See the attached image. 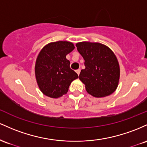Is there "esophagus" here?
Masks as SVG:
<instances>
[{"label": "esophagus", "instance_id": "34e87169", "mask_svg": "<svg viewBox=\"0 0 147 147\" xmlns=\"http://www.w3.org/2000/svg\"><path fill=\"white\" fill-rule=\"evenodd\" d=\"M76 71V73L78 74V75H79V74H80V69H77V70Z\"/></svg>", "mask_w": 147, "mask_h": 147}]
</instances>
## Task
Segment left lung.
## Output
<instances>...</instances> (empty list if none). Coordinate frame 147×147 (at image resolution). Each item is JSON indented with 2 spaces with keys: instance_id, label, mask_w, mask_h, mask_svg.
Wrapping results in <instances>:
<instances>
[{
  "instance_id": "left-lung-1",
  "label": "left lung",
  "mask_w": 147,
  "mask_h": 147,
  "mask_svg": "<svg viewBox=\"0 0 147 147\" xmlns=\"http://www.w3.org/2000/svg\"><path fill=\"white\" fill-rule=\"evenodd\" d=\"M78 51L85 60V68L79 78L87 92L94 97L109 96L117 89L119 80V66L114 53L100 43L80 42Z\"/></svg>"
}]
</instances>
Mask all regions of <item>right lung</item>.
<instances>
[{
  "label": "right lung",
  "instance_id": "add662e5",
  "mask_svg": "<svg viewBox=\"0 0 147 147\" xmlns=\"http://www.w3.org/2000/svg\"><path fill=\"white\" fill-rule=\"evenodd\" d=\"M71 42H56L42 49L35 64V76L38 86L44 94L57 98L66 94L71 82L78 78L70 68L66 55L74 49Z\"/></svg>",
  "mask_w": 147,
  "mask_h": 147
}]
</instances>
